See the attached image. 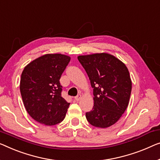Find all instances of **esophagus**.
Wrapping results in <instances>:
<instances>
[{"label": "esophagus", "mask_w": 160, "mask_h": 160, "mask_svg": "<svg viewBox=\"0 0 160 160\" xmlns=\"http://www.w3.org/2000/svg\"><path fill=\"white\" fill-rule=\"evenodd\" d=\"M80 98H81V95L80 94H78L77 96L75 97V100L76 101H78L80 99Z\"/></svg>", "instance_id": "esophagus-1"}]
</instances>
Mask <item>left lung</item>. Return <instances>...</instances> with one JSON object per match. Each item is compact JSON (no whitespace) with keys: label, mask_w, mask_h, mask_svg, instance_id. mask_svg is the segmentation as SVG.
Instances as JSON below:
<instances>
[{"label":"left lung","mask_w":160,"mask_h":160,"mask_svg":"<svg viewBox=\"0 0 160 160\" xmlns=\"http://www.w3.org/2000/svg\"><path fill=\"white\" fill-rule=\"evenodd\" d=\"M93 89L94 106L85 113L90 124L107 128L117 122L127 108L132 92L129 72L122 62L107 53L79 56Z\"/></svg>","instance_id":"8db88e82"}]
</instances>
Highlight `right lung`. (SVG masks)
I'll use <instances>...</instances> for the list:
<instances>
[{
	"label": "right lung",
	"mask_w": 160,
	"mask_h": 160,
	"mask_svg": "<svg viewBox=\"0 0 160 160\" xmlns=\"http://www.w3.org/2000/svg\"><path fill=\"white\" fill-rule=\"evenodd\" d=\"M70 57L61 54L43 55L25 67L21 74L20 91L26 109L42 124L55 125L65 117L70 103L62 96L59 79Z\"/></svg>",
	"instance_id": "add662e5"
}]
</instances>
